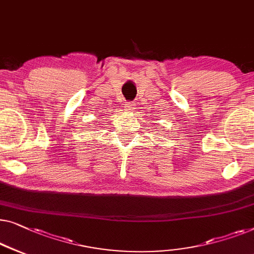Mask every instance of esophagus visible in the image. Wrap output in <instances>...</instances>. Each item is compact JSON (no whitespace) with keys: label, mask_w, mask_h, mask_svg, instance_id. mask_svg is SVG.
Masks as SVG:
<instances>
[{"label":"esophagus","mask_w":254,"mask_h":254,"mask_svg":"<svg viewBox=\"0 0 254 254\" xmlns=\"http://www.w3.org/2000/svg\"><path fill=\"white\" fill-rule=\"evenodd\" d=\"M126 108H127V110H128V112H132V110L134 109V103L132 101L126 102Z\"/></svg>","instance_id":"esophagus-1"}]
</instances>
